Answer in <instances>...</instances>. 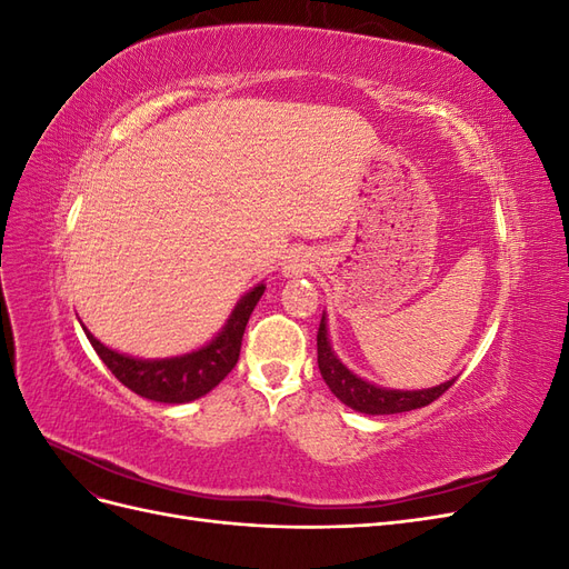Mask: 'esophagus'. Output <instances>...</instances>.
Masks as SVG:
<instances>
[{"instance_id":"34e87169","label":"esophagus","mask_w":569,"mask_h":569,"mask_svg":"<svg viewBox=\"0 0 569 569\" xmlns=\"http://www.w3.org/2000/svg\"><path fill=\"white\" fill-rule=\"evenodd\" d=\"M308 270V261L303 256H289V261L284 263V274L287 278H299V274H303Z\"/></svg>"}]
</instances>
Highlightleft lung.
Returning <instances> with one entry per match:
<instances>
[{
  "label": "left lung",
  "instance_id": "8db88e82",
  "mask_svg": "<svg viewBox=\"0 0 569 569\" xmlns=\"http://www.w3.org/2000/svg\"><path fill=\"white\" fill-rule=\"evenodd\" d=\"M318 368L325 385L330 387V391L337 396V399L358 412H366V416H393V412H406V410L429 406L456 382V377H451V380H446L437 387L403 391V389L377 387L363 380V377H358L353 370L343 366L339 356L335 353L330 343V332H327L325 313L318 330Z\"/></svg>",
  "mask_w": 569,
  "mask_h": 569
}]
</instances>
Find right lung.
Instances as JSON below:
<instances>
[{
  "label": "right lung",
  "mask_w": 569,
  "mask_h": 569,
  "mask_svg": "<svg viewBox=\"0 0 569 569\" xmlns=\"http://www.w3.org/2000/svg\"><path fill=\"white\" fill-rule=\"evenodd\" d=\"M263 282L249 289L237 301L230 318L220 327V332L211 341H206L203 347L182 356L134 358L128 353H118L109 349L107 343H101L82 322L80 325L97 356L104 360V366L116 375V380L123 382L130 391L159 403H189L218 387L237 366L247 322L258 299L263 297Z\"/></svg>",
  "instance_id": "right-lung-1"
}]
</instances>
